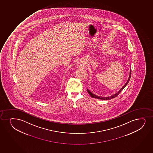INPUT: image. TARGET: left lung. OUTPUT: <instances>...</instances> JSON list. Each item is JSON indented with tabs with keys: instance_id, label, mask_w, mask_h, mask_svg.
<instances>
[{
	"instance_id": "8db88e82",
	"label": "left lung",
	"mask_w": 153,
	"mask_h": 153,
	"mask_svg": "<svg viewBox=\"0 0 153 153\" xmlns=\"http://www.w3.org/2000/svg\"><path fill=\"white\" fill-rule=\"evenodd\" d=\"M131 69H130V76H129V77H128V81L126 82V83L125 85L119 91L115 93L114 95H112L111 97H98V96H97V95H95V94H94L93 93H91L88 89H87V91H88V93L90 95L92 98L100 99V100H111L112 98H115V97H117V96L120 94V92H121L123 91V90L125 88V87L128 84V82H129V81H130V78H131Z\"/></svg>"
}]
</instances>
